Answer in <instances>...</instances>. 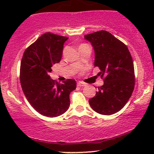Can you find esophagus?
I'll return each instance as SVG.
<instances>
[{"label":"esophagus","instance_id":"obj_1","mask_svg":"<svg viewBox=\"0 0 154 154\" xmlns=\"http://www.w3.org/2000/svg\"><path fill=\"white\" fill-rule=\"evenodd\" d=\"M86 84L85 83L82 82H77V86H79V87H84V86H85Z\"/></svg>","mask_w":154,"mask_h":154}]
</instances>
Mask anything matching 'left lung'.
I'll return each mask as SVG.
<instances>
[{
    "instance_id": "1",
    "label": "left lung",
    "mask_w": 154,
    "mask_h": 154,
    "mask_svg": "<svg viewBox=\"0 0 154 154\" xmlns=\"http://www.w3.org/2000/svg\"><path fill=\"white\" fill-rule=\"evenodd\" d=\"M95 51L94 66L100 72L103 85L89 103L95 112L111 115L125 106L135 87V71L128 47L109 32L100 30L85 35Z\"/></svg>"
}]
</instances>
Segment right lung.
Returning <instances> with one entry per match:
<instances>
[{
  "label": "right lung",
  "instance_id": "obj_1",
  "mask_svg": "<svg viewBox=\"0 0 154 154\" xmlns=\"http://www.w3.org/2000/svg\"><path fill=\"white\" fill-rule=\"evenodd\" d=\"M68 38L47 32L24 51L21 61L20 82L29 103L42 115L56 117L68 110L69 94L76 89L73 79L63 84L51 79V67L61 59Z\"/></svg>",
  "mask_w": 154,
  "mask_h": 154
}]
</instances>
